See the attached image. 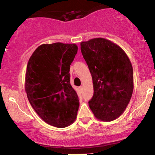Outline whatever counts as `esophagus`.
Listing matches in <instances>:
<instances>
[{
	"label": "esophagus",
	"instance_id": "obj_1",
	"mask_svg": "<svg viewBox=\"0 0 155 155\" xmlns=\"http://www.w3.org/2000/svg\"><path fill=\"white\" fill-rule=\"evenodd\" d=\"M83 87H83L82 85H81V86H80L79 87H78V88H79L80 91H82V90H83Z\"/></svg>",
	"mask_w": 155,
	"mask_h": 155
}]
</instances>
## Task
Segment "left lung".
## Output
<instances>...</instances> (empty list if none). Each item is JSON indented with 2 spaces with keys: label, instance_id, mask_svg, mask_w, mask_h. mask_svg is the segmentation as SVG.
<instances>
[{
  "label": "left lung",
  "instance_id": "8db88e82",
  "mask_svg": "<svg viewBox=\"0 0 155 155\" xmlns=\"http://www.w3.org/2000/svg\"><path fill=\"white\" fill-rule=\"evenodd\" d=\"M81 50L93 84L90 108L100 120H114L123 114L133 93L130 60L120 47L102 38L81 41Z\"/></svg>",
  "mask_w": 155,
  "mask_h": 155
}]
</instances>
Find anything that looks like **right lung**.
<instances>
[{
    "label": "right lung",
    "instance_id": "right-lung-1",
    "mask_svg": "<svg viewBox=\"0 0 155 155\" xmlns=\"http://www.w3.org/2000/svg\"><path fill=\"white\" fill-rule=\"evenodd\" d=\"M77 51L76 44H43L27 64L25 91L29 102L41 120L55 127L70 126L77 118L79 101L69 72Z\"/></svg>",
    "mask_w": 155,
    "mask_h": 155
}]
</instances>
